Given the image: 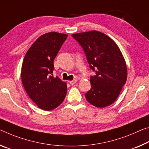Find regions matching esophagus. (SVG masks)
<instances>
[{
  "instance_id": "esophagus-1",
  "label": "esophagus",
  "mask_w": 149,
  "mask_h": 149,
  "mask_svg": "<svg viewBox=\"0 0 149 149\" xmlns=\"http://www.w3.org/2000/svg\"><path fill=\"white\" fill-rule=\"evenodd\" d=\"M77 81V79H75L74 80H72V81H70L69 83L70 84V85H74L76 82Z\"/></svg>"
}]
</instances>
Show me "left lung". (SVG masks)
Returning a JSON list of instances; mask_svg holds the SVG:
<instances>
[{"label":"left lung","mask_w":149,"mask_h":149,"mask_svg":"<svg viewBox=\"0 0 149 149\" xmlns=\"http://www.w3.org/2000/svg\"><path fill=\"white\" fill-rule=\"evenodd\" d=\"M86 53L91 69V88L86 93L87 101L97 107H105L117 100L126 83L127 68L117 44L102 32L92 30L73 34Z\"/></svg>","instance_id":"left-lung-1"}]
</instances>
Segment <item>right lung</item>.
Here are the masks:
<instances>
[{"instance_id": "add662e5", "label": "right lung", "mask_w": 149, "mask_h": 149, "mask_svg": "<svg viewBox=\"0 0 149 149\" xmlns=\"http://www.w3.org/2000/svg\"><path fill=\"white\" fill-rule=\"evenodd\" d=\"M68 34L50 32L40 36L24 58L21 79L28 96L39 108L50 111L58 107L67 93V85L52 76L54 60Z\"/></svg>"}]
</instances>
